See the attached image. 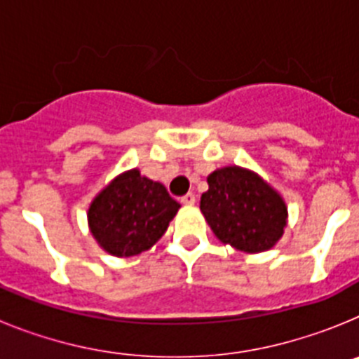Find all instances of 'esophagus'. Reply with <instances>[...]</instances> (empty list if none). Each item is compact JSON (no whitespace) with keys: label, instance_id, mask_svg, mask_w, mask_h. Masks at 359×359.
<instances>
[{"label":"esophagus","instance_id":"1","mask_svg":"<svg viewBox=\"0 0 359 359\" xmlns=\"http://www.w3.org/2000/svg\"><path fill=\"white\" fill-rule=\"evenodd\" d=\"M182 203H183V205H187V207H190V205H194V203H196V196L192 194V192H189V194L183 196Z\"/></svg>","mask_w":359,"mask_h":359}]
</instances>
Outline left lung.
Here are the masks:
<instances>
[{"label": "left lung", "mask_w": 359, "mask_h": 359, "mask_svg": "<svg viewBox=\"0 0 359 359\" xmlns=\"http://www.w3.org/2000/svg\"><path fill=\"white\" fill-rule=\"evenodd\" d=\"M201 212L217 239L248 253L273 248L287 221L286 203L261 177L224 167L207 177Z\"/></svg>", "instance_id": "left-lung-1"}]
</instances>
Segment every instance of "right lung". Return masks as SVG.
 <instances>
[{
    "instance_id": "1",
    "label": "right lung",
    "mask_w": 359,
    "mask_h": 359,
    "mask_svg": "<svg viewBox=\"0 0 359 359\" xmlns=\"http://www.w3.org/2000/svg\"><path fill=\"white\" fill-rule=\"evenodd\" d=\"M177 208L180 203L161 183L133 169L120 174L93 199L88 221L93 237L107 253L133 257L163 236Z\"/></svg>"
}]
</instances>
